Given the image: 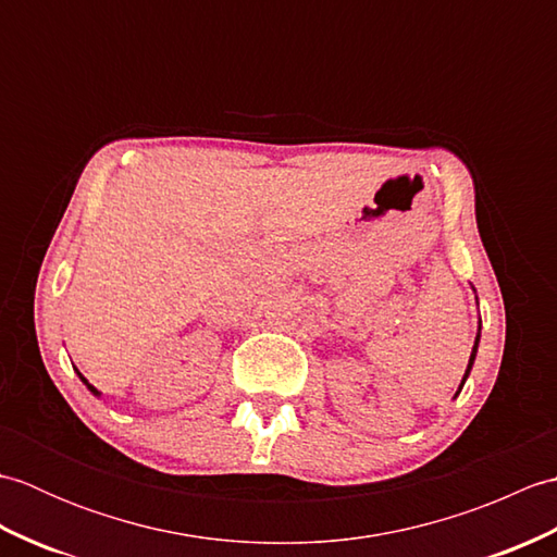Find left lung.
I'll return each mask as SVG.
<instances>
[{
    "label": "left lung",
    "instance_id": "obj_1",
    "mask_svg": "<svg viewBox=\"0 0 557 557\" xmlns=\"http://www.w3.org/2000/svg\"><path fill=\"white\" fill-rule=\"evenodd\" d=\"M476 347H479V335H476V342H474V349H471V357H469V366H467V373H465V377H461V385H465V381H467V375H469V371H471V363H474V359H476Z\"/></svg>",
    "mask_w": 557,
    "mask_h": 557
}]
</instances>
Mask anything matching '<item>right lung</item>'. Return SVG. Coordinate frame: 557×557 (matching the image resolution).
I'll return each mask as SVG.
<instances>
[{"label": "right lung", "mask_w": 557, "mask_h": 557, "mask_svg": "<svg viewBox=\"0 0 557 557\" xmlns=\"http://www.w3.org/2000/svg\"><path fill=\"white\" fill-rule=\"evenodd\" d=\"M81 381H83V383H86V377H83V375H81ZM88 387L92 389V393H96V395H98V389H96V387H92V385H88Z\"/></svg>", "instance_id": "right-lung-1"}]
</instances>
